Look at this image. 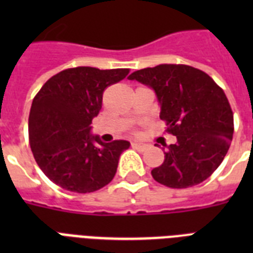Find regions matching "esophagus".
<instances>
[{"mask_svg":"<svg viewBox=\"0 0 253 253\" xmlns=\"http://www.w3.org/2000/svg\"><path fill=\"white\" fill-rule=\"evenodd\" d=\"M132 147H134L135 150L138 151H146L147 148H148V144H146V143H140V142H134L132 143Z\"/></svg>","mask_w":253,"mask_h":253,"instance_id":"esophagus-1","label":"esophagus"}]
</instances>
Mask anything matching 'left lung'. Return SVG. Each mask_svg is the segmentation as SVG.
<instances>
[{"label": "left lung", "instance_id": "1", "mask_svg": "<svg viewBox=\"0 0 253 253\" xmlns=\"http://www.w3.org/2000/svg\"><path fill=\"white\" fill-rule=\"evenodd\" d=\"M128 80L155 91L160 118L177 139L166 146L164 163L152 169L155 180L182 189L211 176L223 162L234 134V114L215 81L200 69L180 64L140 69Z\"/></svg>", "mask_w": 253, "mask_h": 253}]
</instances>
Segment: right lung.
Segmentation results:
<instances>
[{
  "label": "right lung",
  "instance_id": "1",
  "mask_svg": "<svg viewBox=\"0 0 253 253\" xmlns=\"http://www.w3.org/2000/svg\"><path fill=\"white\" fill-rule=\"evenodd\" d=\"M128 69L77 67L52 76L33 99L29 138L35 162L65 190L90 193L115 176L127 140L103 143L90 123L101 110L103 90Z\"/></svg>",
  "mask_w": 253,
  "mask_h": 253
}]
</instances>
